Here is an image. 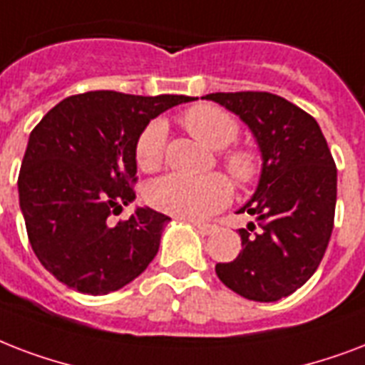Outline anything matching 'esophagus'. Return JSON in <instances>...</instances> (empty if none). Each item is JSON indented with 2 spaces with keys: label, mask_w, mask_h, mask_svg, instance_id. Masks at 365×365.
<instances>
[{
  "label": "esophagus",
  "mask_w": 365,
  "mask_h": 365,
  "mask_svg": "<svg viewBox=\"0 0 365 365\" xmlns=\"http://www.w3.org/2000/svg\"><path fill=\"white\" fill-rule=\"evenodd\" d=\"M194 227L200 230V234H202V236H209V234H213L215 230H217V227H215V225H202V222H194Z\"/></svg>",
  "instance_id": "34e87169"
}]
</instances>
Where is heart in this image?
Listing matches in <instances>:
<instances>
[{
    "label": "heart",
    "instance_id": "obj_1",
    "mask_svg": "<svg viewBox=\"0 0 365 365\" xmlns=\"http://www.w3.org/2000/svg\"><path fill=\"white\" fill-rule=\"evenodd\" d=\"M180 123L205 146L219 150V162L240 186L255 185L261 179V154L244 144H232L240 135V123L234 115L215 104H196L180 114ZM168 123L152 120L135 143V160L146 173L158 171L165 158ZM148 202L163 213L179 219L202 221L230 202L232 186L221 173L186 177L165 175L154 180L146 190Z\"/></svg>",
    "mask_w": 365,
    "mask_h": 365
}]
</instances>
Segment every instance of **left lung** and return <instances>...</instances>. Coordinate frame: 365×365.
Instances as JSON below:
<instances>
[{
  "label": "left lung",
  "mask_w": 365,
  "mask_h": 365,
  "mask_svg": "<svg viewBox=\"0 0 365 365\" xmlns=\"http://www.w3.org/2000/svg\"><path fill=\"white\" fill-rule=\"evenodd\" d=\"M205 98L238 114L262 154L257 192L240 209L257 217V227L240 230V255L215 270L242 297L272 303L297 291L322 262L335 219L337 168L318 121L284 97L238 91Z\"/></svg>",
  "instance_id": "8db88e82"
}]
</instances>
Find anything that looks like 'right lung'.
<instances>
[{"instance_id": "right-lung-1", "label": "right lung", "mask_w": 365, "mask_h": 365, "mask_svg": "<svg viewBox=\"0 0 365 365\" xmlns=\"http://www.w3.org/2000/svg\"><path fill=\"white\" fill-rule=\"evenodd\" d=\"M190 101L89 91L61 101L34 127L19 197L34 253L58 282L103 295L150 264L171 219L150 207L118 222L112 215L135 200L140 131L168 108Z\"/></svg>"}]
</instances>
